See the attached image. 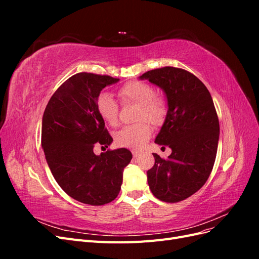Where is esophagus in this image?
<instances>
[{
    "instance_id": "34e87169",
    "label": "esophagus",
    "mask_w": 259,
    "mask_h": 259,
    "mask_svg": "<svg viewBox=\"0 0 259 259\" xmlns=\"http://www.w3.org/2000/svg\"><path fill=\"white\" fill-rule=\"evenodd\" d=\"M132 153H133V156H134V158H137V156L139 155V151H137V150H133Z\"/></svg>"
}]
</instances>
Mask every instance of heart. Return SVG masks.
<instances>
[{"label":"heart","instance_id":"obj_1","mask_svg":"<svg viewBox=\"0 0 259 259\" xmlns=\"http://www.w3.org/2000/svg\"><path fill=\"white\" fill-rule=\"evenodd\" d=\"M154 95L152 86L142 81H131L120 89L119 96L123 104L138 105L135 121L139 122L124 126L116 133L114 142L117 146L134 150L140 149L152 135V127L148 122L158 126L164 122L167 112L166 104L161 97ZM96 108L101 119L111 126H116L119 123V106L110 94L100 93L96 99Z\"/></svg>","mask_w":259,"mask_h":259}]
</instances>
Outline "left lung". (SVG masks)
Listing matches in <instances>:
<instances>
[{
	"instance_id": "left-lung-1",
	"label": "left lung",
	"mask_w": 259,
	"mask_h": 259,
	"mask_svg": "<svg viewBox=\"0 0 259 259\" xmlns=\"http://www.w3.org/2000/svg\"><path fill=\"white\" fill-rule=\"evenodd\" d=\"M147 79L165 92L168 110L155 143L171 149L167 159L153 153L147 171L155 198L180 202L200 190L213 169L219 138V121L206 86L187 70L163 67L150 70Z\"/></svg>"
}]
</instances>
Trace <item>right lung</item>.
Returning a JSON list of instances; mask_svg holds the SVG:
<instances>
[{"mask_svg": "<svg viewBox=\"0 0 259 259\" xmlns=\"http://www.w3.org/2000/svg\"><path fill=\"white\" fill-rule=\"evenodd\" d=\"M117 81L110 75L76 73L53 94L43 114L41 143L52 174L68 195L85 204L113 201L133 158L125 148L94 153L95 145L108 148L113 140L97 112L96 99Z\"/></svg>", "mask_w": 259, "mask_h": 259, "instance_id": "add662e5", "label": "right lung"}]
</instances>
